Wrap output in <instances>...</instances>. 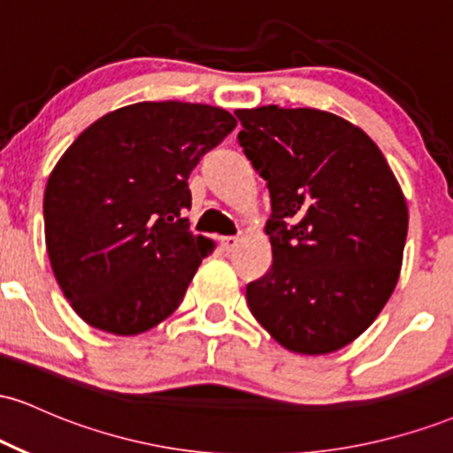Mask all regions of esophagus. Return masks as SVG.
Listing matches in <instances>:
<instances>
[{"mask_svg":"<svg viewBox=\"0 0 453 453\" xmlns=\"http://www.w3.org/2000/svg\"><path fill=\"white\" fill-rule=\"evenodd\" d=\"M238 244H241V238L238 236H223L221 238V247L226 253H234L238 249Z\"/></svg>","mask_w":453,"mask_h":453,"instance_id":"esophagus-1","label":"esophagus"}]
</instances>
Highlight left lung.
Returning a JSON list of instances; mask_svg holds the SVG:
<instances>
[{
  "instance_id": "left-lung-1",
  "label": "left lung",
  "mask_w": 453,
  "mask_h": 453,
  "mask_svg": "<svg viewBox=\"0 0 453 453\" xmlns=\"http://www.w3.org/2000/svg\"><path fill=\"white\" fill-rule=\"evenodd\" d=\"M234 114L273 206V266L247 285L249 311L285 349H341L396 288L409 227L396 176L377 144L336 114L279 106Z\"/></svg>"
}]
</instances>
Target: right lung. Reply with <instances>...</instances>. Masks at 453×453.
<instances>
[{
  "label": "right lung",
  "mask_w": 453,
  "mask_h": 453,
  "mask_svg": "<svg viewBox=\"0 0 453 453\" xmlns=\"http://www.w3.org/2000/svg\"><path fill=\"white\" fill-rule=\"evenodd\" d=\"M223 108L140 102L78 136L44 191V234L64 296L119 336L173 315L212 242L189 232L191 170L232 129Z\"/></svg>",
  "instance_id": "1"
}]
</instances>
